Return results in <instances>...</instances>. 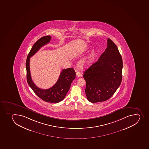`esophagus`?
<instances>
[{"mask_svg": "<svg viewBox=\"0 0 149 149\" xmlns=\"http://www.w3.org/2000/svg\"><path fill=\"white\" fill-rule=\"evenodd\" d=\"M76 75L78 77H81V73L79 71H77L76 73Z\"/></svg>", "mask_w": 149, "mask_h": 149, "instance_id": "34e87169", "label": "esophagus"}]
</instances>
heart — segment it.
Here are the masks:
<instances>
[{
	"mask_svg": "<svg viewBox=\"0 0 149 149\" xmlns=\"http://www.w3.org/2000/svg\"><path fill=\"white\" fill-rule=\"evenodd\" d=\"M90 61V57H86L82 59L81 61V64L82 65H85L89 63Z\"/></svg>",
	"mask_w": 149,
	"mask_h": 149,
	"instance_id": "heart-1",
	"label": "heart"
}]
</instances>
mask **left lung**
Wrapping results in <instances>:
<instances>
[{"mask_svg":"<svg viewBox=\"0 0 149 149\" xmlns=\"http://www.w3.org/2000/svg\"><path fill=\"white\" fill-rule=\"evenodd\" d=\"M107 48L96 62L84 72L85 92L92 103L105 101L113 95L122 79L123 60L115 43L108 39Z\"/></svg>","mask_w":149,"mask_h":149,"instance_id":"obj_1","label":"left lung"}]
</instances>
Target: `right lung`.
Segmentation results:
<instances>
[{
  "label": "right lung",
  "mask_w": 149,
  "mask_h": 149,
  "mask_svg": "<svg viewBox=\"0 0 149 149\" xmlns=\"http://www.w3.org/2000/svg\"><path fill=\"white\" fill-rule=\"evenodd\" d=\"M51 40L50 36L40 38L33 46L26 61V79L27 83L36 95L42 100L52 103H57L62 101L68 92L71 83L76 77V72L73 68L63 70L56 84L48 89H42L35 84L30 74V58L38 51L40 48L49 43Z\"/></svg>",
  "instance_id": "add662e5"
}]
</instances>
